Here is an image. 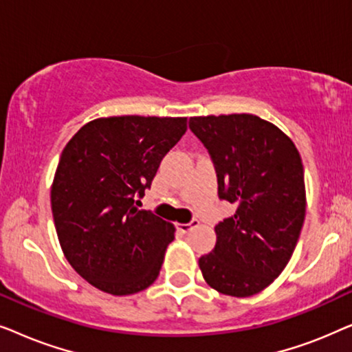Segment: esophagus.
I'll list each match as a JSON object with an SVG mask.
<instances>
[{
	"label": "esophagus",
	"instance_id": "1",
	"mask_svg": "<svg viewBox=\"0 0 352 352\" xmlns=\"http://www.w3.org/2000/svg\"><path fill=\"white\" fill-rule=\"evenodd\" d=\"M197 226H199V221H197V219H192L190 223H186V224H177V230H179V232H182V234H187V232H189V230H192L194 228H197Z\"/></svg>",
	"mask_w": 352,
	"mask_h": 352
}]
</instances>
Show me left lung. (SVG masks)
<instances>
[{"label":"left lung","instance_id":"left-lung-1","mask_svg":"<svg viewBox=\"0 0 352 352\" xmlns=\"http://www.w3.org/2000/svg\"><path fill=\"white\" fill-rule=\"evenodd\" d=\"M208 151L218 195L235 213L216 224V245L199 259L206 283L245 298L271 285L290 261L305 223L301 157L276 124L252 113L192 117Z\"/></svg>","mask_w":352,"mask_h":352}]
</instances>
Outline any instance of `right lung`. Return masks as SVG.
I'll return each instance as SVG.
<instances>
[{"mask_svg": "<svg viewBox=\"0 0 352 352\" xmlns=\"http://www.w3.org/2000/svg\"><path fill=\"white\" fill-rule=\"evenodd\" d=\"M186 129L179 117L98 118L62 151L51 187L57 237L70 266L99 290L133 295L158 277L175 226L133 204Z\"/></svg>", "mask_w": 352, "mask_h": 352, "instance_id": "right-lung-1", "label": "right lung"}]
</instances>
